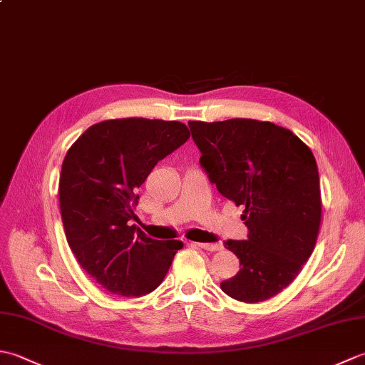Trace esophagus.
Here are the masks:
<instances>
[{
    "label": "esophagus",
    "instance_id": "1",
    "mask_svg": "<svg viewBox=\"0 0 365 365\" xmlns=\"http://www.w3.org/2000/svg\"><path fill=\"white\" fill-rule=\"evenodd\" d=\"M195 245L202 247V250H205V251H212V252L221 251V247H222L220 243H195Z\"/></svg>",
    "mask_w": 365,
    "mask_h": 365
}]
</instances>
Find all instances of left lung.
Listing matches in <instances>:
<instances>
[{"label": "left lung", "instance_id": "8db88e82", "mask_svg": "<svg viewBox=\"0 0 365 365\" xmlns=\"http://www.w3.org/2000/svg\"><path fill=\"white\" fill-rule=\"evenodd\" d=\"M200 165L224 197L243 205L247 240L224 245L240 259L221 282L230 298L262 302L281 293L311 257L322 222L320 177L312 150L273 122H188Z\"/></svg>", "mask_w": 365, "mask_h": 365}]
</instances>
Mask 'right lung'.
I'll use <instances>...</instances> for the list:
<instances>
[{"mask_svg":"<svg viewBox=\"0 0 365 365\" xmlns=\"http://www.w3.org/2000/svg\"><path fill=\"white\" fill-rule=\"evenodd\" d=\"M182 122L144 118L94 123L67 150L59 207L67 243L96 282L120 297H143L163 282L183 243L158 242L135 224L133 205L160 160L188 141Z\"/></svg>","mask_w":365,"mask_h":365,"instance_id":"right-lung-1","label":"right lung"}]
</instances>
